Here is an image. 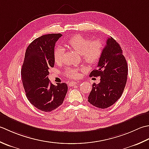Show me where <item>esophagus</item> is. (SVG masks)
Masks as SVG:
<instances>
[{
    "mask_svg": "<svg viewBox=\"0 0 149 149\" xmlns=\"http://www.w3.org/2000/svg\"><path fill=\"white\" fill-rule=\"evenodd\" d=\"M76 84H77V81H70V82H69V86H73Z\"/></svg>",
    "mask_w": 149,
    "mask_h": 149,
    "instance_id": "esophagus-1",
    "label": "esophagus"
}]
</instances>
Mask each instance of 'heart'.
Returning <instances> with one entry per match:
<instances>
[{"instance_id":"1","label":"heart","mask_w":149,"mask_h":149,"mask_svg":"<svg viewBox=\"0 0 149 149\" xmlns=\"http://www.w3.org/2000/svg\"><path fill=\"white\" fill-rule=\"evenodd\" d=\"M68 44L71 49L82 55L84 61L89 65H95L98 62L104 51V44L100 40L91 41L89 38L81 35H76L69 39ZM63 49L57 47L54 51V60L56 63L62 61ZM84 69L68 68L65 74L72 78H77L80 77V71Z\"/></svg>"}]
</instances>
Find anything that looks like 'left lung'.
Returning a JSON list of instances; mask_svg holds the SVG:
<instances>
[{"label":"left lung","mask_w":149,"mask_h":149,"mask_svg":"<svg viewBox=\"0 0 149 149\" xmlns=\"http://www.w3.org/2000/svg\"><path fill=\"white\" fill-rule=\"evenodd\" d=\"M127 74L128 66L120 44L113 38H108L97 69L89 75L100 77V82L93 84L88 102L100 109L113 105L122 95Z\"/></svg>","instance_id":"1"}]
</instances>
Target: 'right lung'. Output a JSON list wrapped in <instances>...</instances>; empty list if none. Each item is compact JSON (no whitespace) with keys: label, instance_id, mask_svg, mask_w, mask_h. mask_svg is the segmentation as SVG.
I'll return each mask as SVG.
<instances>
[{"label":"right lung","instance_id":"right-lung-1","mask_svg":"<svg viewBox=\"0 0 149 149\" xmlns=\"http://www.w3.org/2000/svg\"><path fill=\"white\" fill-rule=\"evenodd\" d=\"M60 33L42 35L36 38L27 48L21 69V77L26 95L31 104L44 112H51L62 104L68 85L54 86L47 75L54 64V51Z\"/></svg>","mask_w":149,"mask_h":149}]
</instances>
